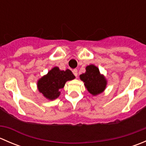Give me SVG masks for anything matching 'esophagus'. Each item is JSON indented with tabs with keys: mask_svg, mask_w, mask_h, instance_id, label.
<instances>
[{
	"mask_svg": "<svg viewBox=\"0 0 146 146\" xmlns=\"http://www.w3.org/2000/svg\"><path fill=\"white\" fill-rule=\"evenodd\" d=\"M73 73L74 74V76H76V77H77L78 76V70L77 69H74V70H73Z\"/></svg>",
	"mask_w": 146,
	"mask_h": 146,
	"instance_id": "1",
	"label": "esophagus"
}]
</instances>
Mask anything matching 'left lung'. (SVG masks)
Returning <instances> with one entry per match:
<instances>
[{
	"label": "left lung",
	"mask_w": 146,
	"mask_h": 146,
	"mask_svg": "<svg viewBox=\"0 0 146 146\" xmlns=\"http://www.w3.org/2000/svg\"><path fill=\"white\" fill-rule=\"evenodd\" d=\"M85 70V73L80 75V78L84 82L88 92L94 96L104 92L107 81L105 77L100 73L99 68L92 64L87 66Z\"/></svg>",
	"instance_id": "8db88e82"
}]
</instances>
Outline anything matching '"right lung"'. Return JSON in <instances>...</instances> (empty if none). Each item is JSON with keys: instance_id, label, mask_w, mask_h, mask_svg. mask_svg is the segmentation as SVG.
<instances>
[{"instance_id": "right-lung-1", "label": "right lung", "mask_w": 146, "mask_h": 146, "mask_svg": "<svg viewBox=\"0 0 146 146\" xmlns=\"http://www.w3.org/2000/svg\"><path fill=\"white\" fill-rule=\"evenodd\" d=\"M75 78L69 69L61 70L58 67H54L38 80L37 88L46 99L53 100L59 97L60 91L66 82L73 80Z\"/></svg>"}]
</instances>
